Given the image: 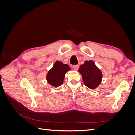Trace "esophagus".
<instances>
[{"mask_svg":"<svg viewBox=\"0 0 135 135\" xmlns=\"http://www.w3.org/2000/svg\"><path fill=\"white\" fill-rule=\"evenodd\" d=\"M73 68V69H74V70H78L79 69V66L78 65H74Z\"/></svg>","mask_w":135,"mask_h":135,"instance_id":"obj_1","label":"esophagus"}]
</instances>
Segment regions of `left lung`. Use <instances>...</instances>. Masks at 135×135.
<instances>
[{
  "label": "left lung",
  "instance_id": "8db88e82",
  "mask_svg": "<svg viewBox=\"0 0 135 135\" xmlns=\"http://www.w3.org/2000/svg\"><path fill=\"white\" fill-rule=\"evenodd\" d=\"M78 71L82 76L84 84L89 88L95 89L101 83L103 74L93 61H85L80 65Z\"/></svg>",
  "mask_w": 135,
  "mask_h": 135
}]
</instances>
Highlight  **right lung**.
Listing matches in <instances>:
<instances>
[{"mask_svg": "<svg viewBox=\"0 0 135 135\" xmlns=\"http://www.w3.org/2000/svg\"><path fill=\"white\" fill-rule=\"evenodd\" d=\"M70 69L68 65L56 61L53 68L48 72L46 78L48 83L55 87L60 86L63 83L65 74Z\"/></svg>", "mask_w": 135, "mask_h": 135, "instance_id": "1", "label": "right lung"}]
</instances>
